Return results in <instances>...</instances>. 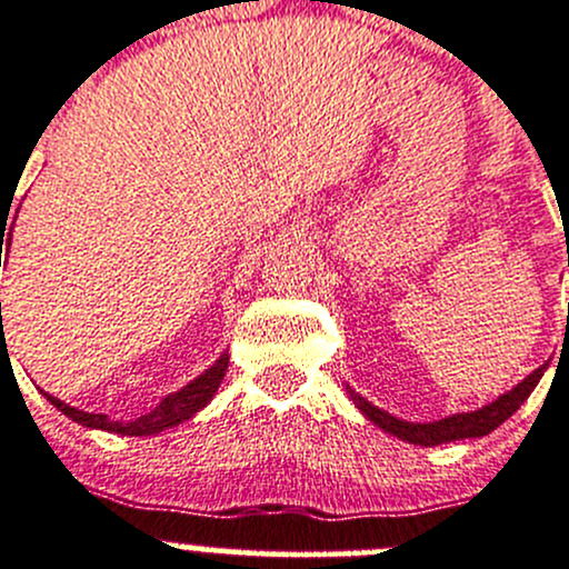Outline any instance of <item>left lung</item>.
Here are the masks:
<instances>
[{"label": "left lung", "mask_w": 569, "mask_h": 569, "mask_svg": "<svg viewBox=\"0 0 569 569\" xmlns=\"http://www.w3.org/2000/svg\"><path fill=\"white\" fill-rule=\"evenodd\" d=\"M545 370H548V362L539 365V368L533 370V373H528L520 385H515L509 392L498 396L492 403H487V407L473 409V412L448 415V418L435 420V423H409V420H401V418H396V415L385 412V409L373 407L368 398H362L359 392H353L351 387H346V390H348V396H351V401L357 403L359 412H362L370 423L379 426L381 431H387V435L398 437V440H403V442H412V446L431 448V446H442V442L470 440V437H487L489 431H495L500 423H506V420H509L511 415L522 407V401L531 396L533 387H537L539 379L545 376Z\"/></svg>", "instance_id": "obj_1"}]
</instances>
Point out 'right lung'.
<instances>
[{"mask_svg":"<svg viewBox=\"0 0 569 569\" xmlns=\"http://www.w3.org/2000/svg\"><path fill=\"white\" fill-rule=\"evenodd\" d=\"M2 227H8V221H4V218H2ZM2 243H4V238H2ZM0 268H2V257H0ZM0 309H2V303H0ZM2 342H4V337H2ZM227 368H229V353H221V357H218L216 362L204 370V373L196 376L190 385H184L182 390L166 396L154 409H149V412L140 415V418H132V420H118V418H107V415L82 412V409L69 407V403H63L60 398L49 396V392H43V390L41 392L47 396V401L52 403V407H58L60 412L66 415V418H71L74 423L86 426V429L112 431V435H123V437H151V435H160V431H166V429H173V426L184 423V420L193 418L196 412H201V409L212 401V396L218 392V387H221L223 376H227Z\"/></svg>","mask_w":569,"mask_h":569,"instance_id":"obj_1","label":"right lung"}]
</instances>
